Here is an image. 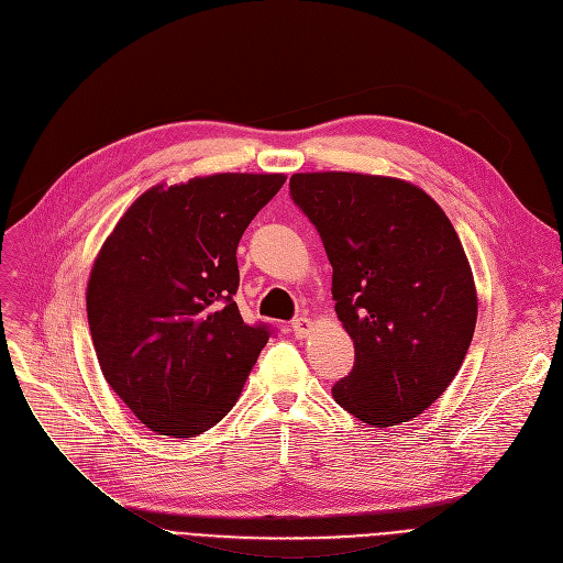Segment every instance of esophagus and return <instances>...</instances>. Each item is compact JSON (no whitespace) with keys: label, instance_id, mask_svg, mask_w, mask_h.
<instances>
[{"label":"esophagus","instance_id":"1","mask_svg":"<svg viewBox=\"0 0 563 563\" xmlns=\"http://www.w3.org/2000/svg\"><path fill=\"white\" fill-rule=\"evenodd\" d=\"M312 327H314V323H312L310 317H299V319L291 321V331H294V335H297L299 340L308 338L312 333Z\"/></svg>","mask_w":563,"mask_h":563}]
</instances>
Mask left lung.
<instances>
[{"instance_id":"left-lung-1","label":"left lung","mask_w":563,"mask_h":563,"mask_svg":"<svg viewBox=\"0 0 563 563\" xmlns=\"http://www.w3.org/2000/svg\"><path fill=\"white\" fill-rule=\"evenodd\" d=\"M289 194L327 249L335 312L356 349L333 399L376 429L418 418L450 388L477 323L452 221L399 177L294 173Z\"/></svg>"}]
</instances>
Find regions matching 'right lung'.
I'll return each instance as SVG.
<instances>
[{
  "label": "right lung",
  "mask_w": 563,
  "mask_h": 563,
  "mask_svg": "<svg viewBox=\"0 0 563 563\" xmlns=\"http://www.w3.org/2000/svg\"><path fill=\"white\" fill-rule=\"evenodd\" d=\"M283 173H214L141 194L107 236L86 287L100 369L159 435L194 438L240 399L272 331L232 294L236 244Z\"/></svg>",
  "instance_id": "obj_1"
}]
</instances>
